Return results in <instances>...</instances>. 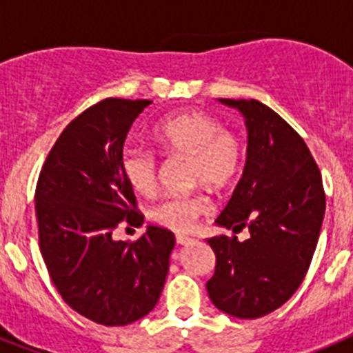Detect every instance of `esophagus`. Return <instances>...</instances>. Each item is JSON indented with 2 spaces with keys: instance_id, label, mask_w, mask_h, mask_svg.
I'll list each match as a JSON object with an SVG mask.
<instances>
[{
  "instance_id": "34e87169",
  "label": "esophagus",
  "mask_w": 353,
  "mask_h": 353,
  "mask_svg": "<svg viewBox=\"0 0 353 353\" xmlns=\"http://www.w3.org/2000/svg\"><path fill=\"white\" fill-rule=\"evenodd\" d=\"M192 240H194V239H191V236H187V235H182V233H179V235H176V244H179V245L191 244Z\"/></svg>"
}]
</instances>
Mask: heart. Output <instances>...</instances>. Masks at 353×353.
I'll return each mask as SVG.
<instances>
[{
    "instance_id": "1",
    "label": "heart",
    "mask_w": 353,
    "mask_h": 353,
    "mask_svg": "<svg viewBox=\"0 0 353 353\" xmlns=\"http://www.w3.org/2000/svg\"><path fill=\"white\" fill-rule=\"evenodd\" d=\"M152 138L164 154L189 157L191 182L212 189L230 185L244 164V145L239 136L223 129L217 118L203 111H182L164 118L152 130ZM121 171L138 194L150 196L157 189L159 162L148 150L127 148L121 155ZM208 208L207 196L192 192L164 199L154 215L174 232H187Z\"/></svg>"
}]
</instances>
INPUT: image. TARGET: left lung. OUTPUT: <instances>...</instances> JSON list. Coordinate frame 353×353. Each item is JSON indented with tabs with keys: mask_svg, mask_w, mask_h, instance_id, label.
Wrapping results in <instances>:
<instances>
[{
	"mask_svg": "<svg viewBox=\"0 0 353 353\" xmlns=\"http://www.w3.org/2000/svg\"><path fill=\"white\" fill-rule=\"evenodd\" d=\"M248 129V159L215 224L249 236L207 239L215 252L208 297L235 318H260L281 307L310 269L325 214L322 174L304 139L260 101L219 99Z\"/></svg>",
	"mask_w": 353,
	"mask_h": 353,
	"instance_id": "1",
	"label": "left lung"
}]
</instances>
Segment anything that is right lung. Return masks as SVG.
Here are the masks:
<instances>
[{"label":"right lung","mask_w":353,"mask_h":353,"mask_svg":"<svg viewBox=\"0 0 353 353\" xmlns=\"http://www.w3.org/2000/svg\"><path fill=\"white\" fill-rule=\"evenodd\" d=\"M152 101L105 99L65 127L40 171L35 192L40 252L72 310L101 325H129L157 304L174 235L159 226L129 244L113 232L141 226L121 171L134 120Z\"/></svg>","instance_id":"add662e5"}]
</instances>
